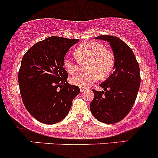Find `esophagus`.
Instances as JSON below:
<instances>
[{
	"instance_id": "34e87169",
	"label": "esophagus",
	"mask_w": 158,
	"mask_h": 158,
	"mask_svg": "<svg viewBox=\"0 0 158 158\" xmlns=\"http://www.w3.org/2000/svg\"><path fill=\"white\" fill-rule=\"evenodd\" d=\"M85 91V88H80V91H81V92H83V91Z\"/></svg>"
}]
</instances>
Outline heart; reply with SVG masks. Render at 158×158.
Returning a JSON list of instances; mask_svg holds the SVG:
<instances>
[{
  "instance_id": "obj_1",
  "label": "heart",
  "mask_w": 158,
  "mask_h": 158,
  "mask_svg": "<svg viewBox=\"0 0 158 158\" xmlns=\"http://www.w3.org/2000/svg\"><path fill=\"white\" fill-rule=\"evenodd\" d=\"M75 61L69 57H65L63 67L70 75L75 74L79 70V64L86 63L84 73L73 76L70 82L74 85L87 88L100 78L106 79L112 72L115 65V57L111 50L104 48L103 44L97 41H88L79 45L74 51Z\"/></svg>"
}]
</instances>
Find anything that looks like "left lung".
<instances>
[{
    "label": "left lung",
    "mask_w": 158,
    "mask_h": 158,
    "mask_svg": "<svg viewBox=\"0 0 158 158\" xmlns=\"http://www.w3.org/2000/svg\"><path fill=\"white\" fill-rule=\"evenodd\" d=\"M110 43L115 56L113 73L100 85L104 91L93 89L90 104L91 113L105 124L122 120L132 109L140 86L139 67L132 49L118 37L100 35L95 37Z\"/></svg>",
    "instance_id": "left-lung-1"
}]
</instances>
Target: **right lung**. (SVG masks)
<instances>
[{
  "label": "right lung",
  "mask_w": 158,
  "mask_h": 158,
  "mask_svg": "<svg viewBox=\"0 0 158 158\" xmlns=\"http://www.w3.org/2000/svg\"><path fill=\"white\" fill-rule=\"evenodd\" d=\"M78 39L50 37L27 51L19 70L20 94L26 110L43 124L59 122L68 114L72 101L80 92L67 82L63 67L66 53Z\"/></svg>",
  "instance_id": "obj_1"
}]
</instances>
